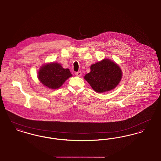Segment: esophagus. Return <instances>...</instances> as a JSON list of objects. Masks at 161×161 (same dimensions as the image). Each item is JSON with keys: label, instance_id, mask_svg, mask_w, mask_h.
Returning a JSON list of instances; mask_svg holds the SVG:
<instances>
[{"label": "esophagus", "instance_id": "obj_1", "mask_svg": "<svg viewBox=\"0 0 161 161\" xmlns=\"http://www.w3.org/2000/svg\"><path fill=\"white\" fill-rule=\"evenodd\" d=\"M75 75L77 76V77H81V72L80 71H78V72H75Z\"/></svg>", "mask_w": 161, "mask_h": 161}]
</instances>
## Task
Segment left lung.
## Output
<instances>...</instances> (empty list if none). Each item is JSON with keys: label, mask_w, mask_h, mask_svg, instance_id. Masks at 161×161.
<instances>
[{"label": "left lung", "mask_w": 161, "mask_h": 161, "mask_svg": "<svg viewBox=\"0 0 161 161\" xmlns=\"http://www.w3.org/2000/svg\"><path fill=\"white\" fill-rule=\"evenodd\" d=\"M122 71L118 64L108 59H104L91 66V72L84 79L96 92L109 91L119 83Z\"/></svg>", "instance_id": "obj_1"}]
</instances>
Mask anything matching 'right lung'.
I'll return each instance as SVG.
<instances>
[{
	"label": "right lung",
	"instance_id": "obj_1",
	"mask_svg": "<svg viewBox=\"0 0 161 161\" xmlns=\"http://www.w3.org/2000/svg\"><path fill=\"white\" fill-rule=\"evenodd\" d=\"M72 76L69 69H64L60 64L53 63L43 66L38 72L40 81L52 89H58Z\"/></svg>",
	"mask_w": 161,
	"mask_h": 161
}]
</instances>
